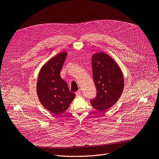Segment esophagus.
Here are the masks:
<instances>
[{"label": "esophagus", "instance_id": "34e87169", "mask_svg": "<svg viewBox=\"0 0 159 159\" xmlns=\"http://www.w3.org/2000/svg\"><path fill=\"white\" fill-rule=\"evenodd\" d=\"M75 94H76V96H77V97L80 96H81V91H80V90H78V91H77V92L75 93Z\"/></svg>", "mask_w": 159, "mask_h": 159}]
</instances>
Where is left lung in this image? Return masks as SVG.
Returning a JSON list of instances; mask_svg holds the SVG:
<instances>
[{
    "label": "left lung",
    "instance_id": "8db88e82",
    "mask_svg": "<svg viewBox=\"0 0 159 159\" xmlns=\"http://www.w3.org/2000/svg\"><path fill=\"white\" fill-rule=\"evenodd\" d=\"M91 61L97 94L90 102L95 109L106 111L116 104L122 94L123 75L116 61L106 53H95Z\"/></svg>",
    "mask_w": 159,
    "mask_h": 159
}]
</instances>
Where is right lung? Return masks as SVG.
Wrapping results in <instances>:
<instances>
[{
  "instance_id": "1",
  "label": "right lung",
  "mask_w": 159,
  "mask_h": 159,
  "mask_svg": "<svg viewBox=\"0 0 159 159\" xmlns=\"http://www.w3.org/2000/svg\"><path fill=\"white\" fill-rule=\"evenodd\" d=\"M66 55L67 53L62 52L49 60L41 69L37 82L36 91L41 104L57 115L69 108L75 98L60 77Z\"/></svg>"
}]
</instances>
